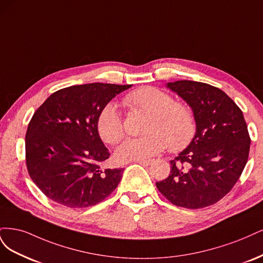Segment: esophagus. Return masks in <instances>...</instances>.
<instances>
[{"label":"esophagus","instance_id":"1","mask_svg":"<svg viewBox=\"0 0 263 263\" xmlns=\"http://www.w3.org/2000/svg\"><path fill=\"white\" fill-rule=\"evenodd\" d=\"M135 163H138L140 165H143V166H148L152 164V160L149 159H143V160H135Z\"/></svg>","mask_w":263,"mask_h":263}]
</instances>
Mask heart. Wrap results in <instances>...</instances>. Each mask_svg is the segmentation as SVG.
I'll use <instances>...</instances> for the list:
<instances>
[{"instance_id":"b5f03b06","label":"heart","mask_w":263,"mask_h":263,"mask_svg":"<svg viewBox=\"0 0 263 263\" xmlns=\"http://www.w3.org/2000/svg\"><path fill=\"white\" fill-rule=\"evenodd\" d=\"M126 106L148 112L143 132L145 135L124 141L116 151V158L121 163L135 162L153 157L168 145L173 152L189 145L196 133V120L191 109L174 101L167 92L155 87H141L124 98ZM96 129L104 142L116 144L124 135L121 117L114 104L100 110Z\"/></svg>"}]
</instances>
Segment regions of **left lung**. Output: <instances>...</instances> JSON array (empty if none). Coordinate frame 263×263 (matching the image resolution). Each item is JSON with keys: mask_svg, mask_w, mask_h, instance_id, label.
<instances>
[{"mask_svg": "<svg viewBox=\"0 0 263 263\" xmlns=\"http://www.w3.org/2000/svg\"><path fill=\"white\" fill-rule=\"evenodd\" d=\"M166 87L192 109L196 134L156 187L177 206L212 205L232 190L247 164L250 138L242 111L223 90L205 83L183 80Z\"/></svg>", "mask_w": 263, "mask_h": 263, "instance_id": "obj_1", "label": "left lung"}]
</instances>
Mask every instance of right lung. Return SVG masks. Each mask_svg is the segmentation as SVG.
Wrapping results in <instances>:
<instances>
[{"mask_svg": "<svg viewBox=\"0 0 263 263\" xmlns=\"http://www.w3.org/2000/svg\"><path fill=\"white\" fill-rule=\"evenodd\" d=\"M131 86L73 85L57 90L36 110L25 141L26 164L45 196L67 208H87L118 187L123 169L100 168L110 154L96 120L110 100Z\"/></svg>", "mask_w": 263, "mask_h": 263, "instance_id": "right-lung-1", "label": "right lung"}]
</instances>
